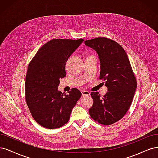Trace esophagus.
Returning a JSON list of instances; mask_svg holds the SVG:
<instances>
[{
    "mask_svg": "<svg viewBox=\"0 0 158 158\" xmlns=\"http://www.w3.org/2000/svg\"><path fill=\"white\" fill-rule=\"evenodd\" d=\"M81 94H82L83 96H90V93L89 92V91H86V90H83L82 92H81Z\"/></svg>",
    "mask_w": 158,
    "mask_h": 158,
    "instance_id": "1",
    "label": "esophagus"
}]
</instances>
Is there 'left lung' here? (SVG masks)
I'll use <instances>...</instances> for the list:
<instances>
[{"instance_id": "8db88e82", "label": "left lung", "mask_w": 158, "mask_h": 158, "mask_svg": "<svg viewBox=\"0 0 158 158\" xmlns=\"http://www.w3.org/2000/svg\"><path fill=\"white\" fill-rule=\"evenodd\" d=\"M97 52L100 63V79L105 81L108 92L102 97L98 92L90 94L93 105L91 118L110 125L120 120L129 110L136 89V81L128 56L121 45L113 40L98 37L85 41Z\"/></svg>"}]
</instances>
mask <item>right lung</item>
I'll return each mask as SVG.
<instances>
[{
	"instance_id": "add662e5",
	"label": "right lung",
	"mask_w": 158,
	"mask_h": 158,
	"mask_svg": "<svg viewBox=\"0 0 158 158\" xmlns=\"http://www.w3.org/2000/svg\"><path fill=\"white\" fill-rule=\"evenodd\" d=\"M83 40H50L40 48L29 64L25 98L34 119L45 128L57 129L67 123L81 98L77 89L64 94L58 86L60 79L66 75V62Z\"/></svg>"
}]
</instances>
